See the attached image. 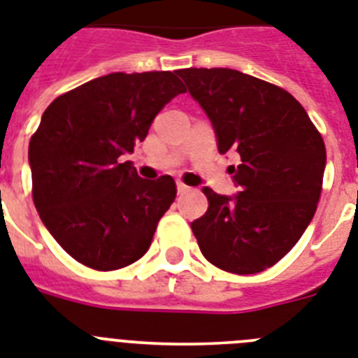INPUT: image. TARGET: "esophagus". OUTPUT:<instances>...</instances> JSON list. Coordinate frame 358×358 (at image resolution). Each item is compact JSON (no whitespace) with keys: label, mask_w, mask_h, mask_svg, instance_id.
Here are the masks:
<instances>
[{"label":"esophagus","mask_w":358,"mask_h":358,"mask_svg":"<svg viewBox=\"0 0 358 358\" xmlns=\"http://www.w3.org/2000/svg\"><path fill=\"white\" fill-rule=\"evenodd\" d=\"M176 191H178V194H184L187 193L189 187L185 184H182V182H178V184H176Z\"/></svg>","instance_id":"1"}]
</instances>
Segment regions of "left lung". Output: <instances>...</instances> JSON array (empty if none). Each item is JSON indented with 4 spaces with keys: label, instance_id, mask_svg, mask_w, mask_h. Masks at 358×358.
I'll return each instance as SVG.
<instances>
[{
    "label": "left lung",
    "instance_id": "1",
    "mask_svg": "<svg viewBox=\"0 0 358 358\" xmlns=\"http://www.w3.org/2000/svg\"><path fill=\"white\" fill-rule=\"evenodd\" d=\"M178 75L202 106L237 194L204 187L209 208L191 222L200 252L231 274H257L287 255L315 217L325 171V145L289 92L228 68H187Z\"/></svg>",
    "mask_w": 358,
    "mask_h": 358
}]
</instances>
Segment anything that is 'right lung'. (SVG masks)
<instances>
[{"label":"right lung","mask_w":358,"mask_h":358,"mask_svg":"<svg viewBox=\"0 0 358 358\" xmlns=\"http://www.w3.org/2000/svg\"><path fill=\"white\" fill-rule=\"evenodd\" d=\"M185 88L176 73H110L60 95L29 143L33 200L43 226L73 259L117 270L143 257L173 204L169 174L139 178L124 154Z\"/></svg>","instance_id":"add662e5"}]
</instances>
